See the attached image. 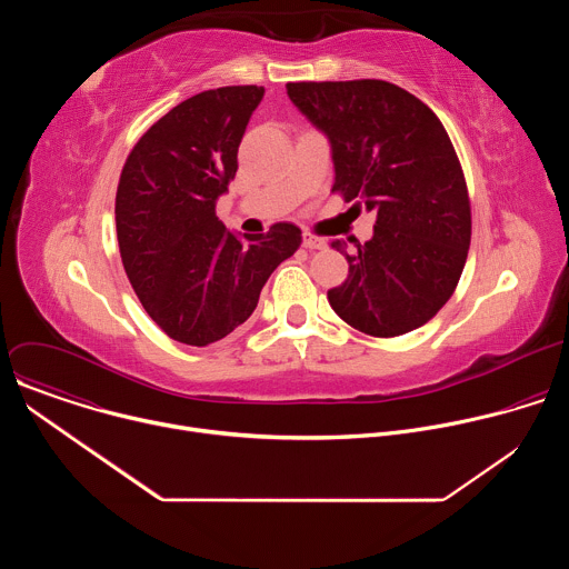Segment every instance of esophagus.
Listing matches in <instances>:
<instances>
[{
  "mask_svg": "<svg viewBox=\"0 0 569 569\" xmlns=\"http://www.w3.org/2000/svg\"><path fill=\"white\" fill-rule=\"evenodd\" d=\"M303 248L310 250V252H315V250H323V248H327V242H323V238H319V236H315V233H310V231H303Z\"/></svg>",
  "mask_w": 569,
  "mask_h": 569,
  "instance_id": "obj_1",
  "label": "esophagus"
}]
</instances>
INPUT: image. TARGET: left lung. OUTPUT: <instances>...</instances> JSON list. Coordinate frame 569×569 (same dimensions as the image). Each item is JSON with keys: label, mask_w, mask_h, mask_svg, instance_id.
Here are the masks:
<instances>
[{"label": "left lung", "mask_w": 569, "mask_h": 569, "mask_svg": "<svg viewBox=\"0 0 569 569\" xmlns=\"http://www.w3.org/2000/svg\"><path fill=\"white\" fill-rule=\"evenodd\" d=\"M290 101L333 148V193L378 213L373 238L329 290L331 308L360 333L396 338L430 321L452 297L470 248V198L439 117L387 80H301Z\"/></svg>", "instance_id": "1"}]
</instances>
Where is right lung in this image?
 Wrapping results in <instances>:
<instances>
[{
	"label": "right lung",
	"instance_id": "obj_1",
	"mask_svg": "<svg viewBox=\"0 0 569 569\" xmlns=\"http://www.w3.org/2000/svg\"><path fill=\"white\" fill-rule=\"evenodd\" d=\"M263 92L229 86L182 101L123 164L114 202L121 261L146 312L176 342L207 347L238 329L301 246L292 222L238 240L216 216Z\"/></svg>",
	"mask_w": 569,
	"mask_h": 569
}]
</instances>
